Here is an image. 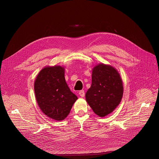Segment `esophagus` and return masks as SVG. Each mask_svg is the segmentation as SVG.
Returning <instances> with one entry per match:
<instances>
[{"mask_svg": "<svg viewBox=\"0 0 159 159\" xmlns=\"http://www.w3.org/2000/svg\"><path fill=\"white\" fill-rule=\"evenodd\" d=\"M79 95L80 97H84V95H85L84 91V90H80V91H79Z\"/></svg>", "mask_w": 159, "mask_h": 159, "instance_id": "esophagus-1", "label": "esophagus"}]
</instances>
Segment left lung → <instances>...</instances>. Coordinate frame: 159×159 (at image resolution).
<instances>
[{
  "mask_svg": "<svg viewBox=\"0 0 159 159\" xmlns=\"http://www.w3.org/2000/svg\"><path fill=\"white\" fill-rule=\"evenodd\" d=\"M91 79V86L86 93V101L95 114L104 117L120 104L124 91L122 80L117 70L104 64L94 67Z\"/></svg>",
  "mask_w": 159,
  "mask_h": 159,
  "instance_id": "8db88e82",
  "label": "left lung"
}]
</instances>
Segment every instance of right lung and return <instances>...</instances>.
Listing matches in <instances>:
<instances>
[{"label": "right lung", "mask_w": 159, "mask_h": 159, "mask_svg": "<svg viewBox=\"0 0 159 159\" xmlns=\"http://www.w3.org/2000/svg\"><path fill=\"white\" fill-rule=\"evenodd\" d=\"M34 90L41 111L58 121L66 119L78 99L68 86L64 68L61 66H48L42 70L35 80Z\"/></svg>", "instance_id": "add662e5"}]
</instances>
